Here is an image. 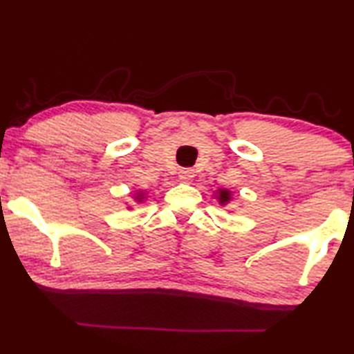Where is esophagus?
Returning <instances> with one entry per match:
<instances>
[{
  "instance_id": "1",
  "label": "esophagus",
  "mask_w": 354,
  "mask_h": 354,
  "mask_svg": "<svg viewBox=\"0 0 354 354\" xmlns=\"http://www.w3.org/2000/svg\"><path fill=\"white\" fill-rule=\"evenodd\" d=\"M195 178V171L190 170V169H183L179 170V179H181L183 183H192Z\"/></svg>"
}]
</instances>
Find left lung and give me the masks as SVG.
<instances>
[{"instance_id":"left-lung-1","label":"left lung","mask_w":354,"mask_h":354,"mask_svg":"<svg viewBox=\"0 0 354 354\" xmlns=\"http://www.w3.org/2000/svg\"><path fill=\"white\" fill-rule=\"evenodd\" d=\"M231 196H232V194L227 189H218L217 190V195H215V198L218 200V203L221 206H225V205H227V203L231 201Z\"/></svg>"}]
</instances>
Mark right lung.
<instances>
[{
    "instance_id": "right-lung-1",
    "label": "right lung",
    "mask_w": 354,
    "mask_h": 354,
    "mask_svg": "<svg viewBox=\"0 0 354 354\" xmlns=\"http://www.w3.org/2000/svg\"><path fill=\"white\" fill-rule=\"evenodd\" d=\"M147 198V194L145 192H142V190H139V192H136V196H134V200L137 201V203H142L143 200Z\"/></svg>"
}]
</instances>
